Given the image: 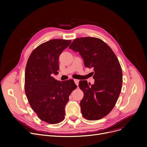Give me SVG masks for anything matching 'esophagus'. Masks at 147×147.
<instances>
[{"instance_id": "1", "label": "esophagus", "mask_w": 147, "mask_h": 147, "mask_svg": "<svg viewBox=\"0 0 147 147\" xmlns=\"http://www.w3.org/2000/svg\"><path fill=\"white\" fill-rule=\"evenodd\" d=\"M74 83H76V84L77 86L79 85V80L78 79H74Z\"/></svg>"}]
</instances>
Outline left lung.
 <instances>
[{"mask_svg": "<svg viewBox=\"0 0 147 147\" xmlns=\"http://www.w3.org/2000/svg\"><path fill=\"white\" fill-rule=\"evenodd\" d=\"M69 48L79 53L84 66L94 69V84L79 82L84 93L80 104L83 116L89 120L101 119L113 110L120 94L123 74L119 61L110 46L96 37L77 38Z\"/></svg>", "mask_w": 147, "mask_h": 147, "instance_id": "8db88e82", "label": "left lung"}]
</instances>
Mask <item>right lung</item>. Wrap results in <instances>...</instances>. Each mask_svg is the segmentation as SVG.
<instances>
[{"instance_id": "right-lung-1", "label": "right lung", "mask_w": 147, "mask_h": 147, "mask_svg": "<svg viewBox=\"0 0 147 147\" xmlns=\"http://www.w3.org/2000/svg\"><path fill=\"white\" fill-rule=\"evenodd\" d=\"M70 40L53 39L40 45L32 52L25 71V92L33 110L41 120L50 124L63 121L65 107L77 88L73 80L59 82V57Z\"/></svg>"}]
</instances>
